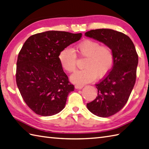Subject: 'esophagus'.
Here are the masks:
<instances>
[{
	"label": "esophagus",
	"instance_id": "34e87169",
	"mask_svg": "<svg viewBox=\"0 0 149 149\" xmlns=\"http://www.w3.org/2000/svg\"><path fill=\"white\" fill-rule=\"evenodd\" d=\"M84 86V85H83V84H76L75 86V88H76V89H82Z\"/></svg>",
	"mask_w": 149,
	"mask_h": 149
}]
</instances>
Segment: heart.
Wrapping results in <instances>:
<instances>
[{
	"instance_id": "b5f03b06",
	"label": "heart",
	"mask_w": 149,
	"mask_h": 149,
	"mask_svg": "<svg viewBox=\"0 0 149 149\" xmlns=\"http://www.w3.org/2000/svg\"><path fill=\"white\" fill-rule=\"evenodd\" d=\"M80 57L86 58L83 70L71 75L74 83L83 84L91 83L97 77H105L112 69L115 56L113 50L106 45L92 40H85L77 45L74 49ZM59 59L63 68L69 73L74 72L77 68V56L69 48L63 49L59 55Z\"/></svg>"
}]
</instances>
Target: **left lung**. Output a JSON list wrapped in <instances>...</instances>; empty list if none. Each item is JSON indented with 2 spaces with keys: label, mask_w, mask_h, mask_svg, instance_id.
Segmentation results:
<instances>
[{
  "label": "left lung",
  "mask_w": 149,
  "mask_h": 149,
  "mask_svg": "<svg viewBox=\"0 0 149 149\" xmlns=\"http://www.w3.org/2000/svg\"><path fill=\"white\" fill-rule=\"evenodd\" d=\"M85 36L102 42L113 50L112 69L96 84V99L87 104L90 112L108 117L121 110L127 103L136 78L138 56L133 42L126 34L109 29L91 30Z\"/></svg>",
  "instance_id": "left-lung-1"
}]
</instances>
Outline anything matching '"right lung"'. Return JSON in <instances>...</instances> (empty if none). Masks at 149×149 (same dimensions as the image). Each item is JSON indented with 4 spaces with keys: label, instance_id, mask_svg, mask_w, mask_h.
Returning a JSON list of instances; mask_svg holds the SVG:
<instances>
[{
    "label": "right lung",
    "instance_id": "add662e5",
    "mask_svg": "<svg viewBox=\"0 0 149 149\" xmlns=\"http://www.w3.org/2000/svg\"><path fill=\"white\" fill-rule=\"evenodd\" d=\"M81 37V33L49 31L32 35L22 46L16 81L24 102L37 115L52 116L65 107L74 86L63 71L59 55Z\"/></svg>",
    "mask_w": 149,
    "mask_h": 149
}]
</instances>
